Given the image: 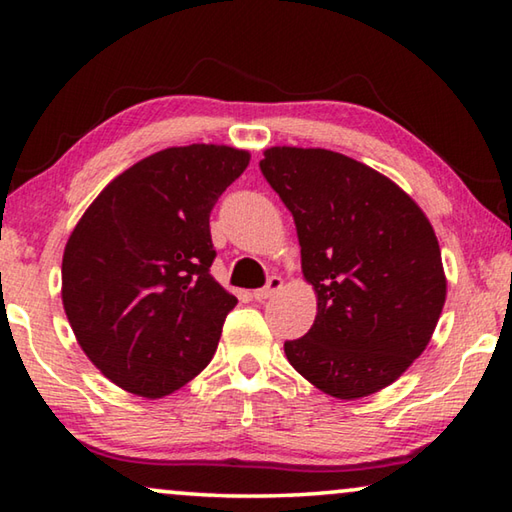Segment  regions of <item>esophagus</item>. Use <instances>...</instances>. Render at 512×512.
<instances>
[{"label":"esophagus","mask_w":512,"mask_h":512,"mask_svg":"<svg viewBox=\"0 0 512 512\" xmlns=\"http://www.w3.org/2000/svg\"><path fill=\"white\" fill-rule=\"evenodd\" d=\"M282 289V277H277V275H271L268 277V282H266V287H262V289H257L253 296H255V300H259V302H264V300H268L271 296H275L277 291Z\"/></svg>","instance_id":"esophagus-1"}]
</instances>
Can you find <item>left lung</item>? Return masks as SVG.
Masks as SVG:
<instances>
[{"instance_id": "left-lung-1", "label": "left lung", "mask_w": 512, "mask_h": 512, "mask_svg": "<svg viewBox=\"0 0 512 512\" xmlns=\"http://www.w3.org/2000/svg\"><path fill=\"white\" fill-rule=\"evenodd\" d=\"M259 169L293 214L302 273L318 293L314 325L284 341L289 363L339 400L393 384L427 348L445 305L429 219L348 155L273 146Z\"/></svg>"}]
</instances>
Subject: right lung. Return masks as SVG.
Segmentation results:
<instances>
[{
  "label": "right lung",
  "instance_id": "1",
  "mask_svg": "<svg viewBox=\"0 0 512 512\" xmlns=\"http://www.w3.org/2000/svg\"><path fill=\"white\" fill-rule=\"evenodd\" d=\"M248 160L214 144L153 153L112 180L69 237L67 320L124 391L169 395L214 357L237 298L210 275V214Z\"/></svg>",
  "mask_w": 512,
  "mask_h": 512
}]
</instances>
